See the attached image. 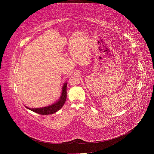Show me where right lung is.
I'll return each mask as SVG.
<instances>
[{
  "label": "right lung",
  "mask_w": 154,
  "mask_h": 154,
  "mask_svg": "<svg viewBox=\"0 0 154 154\" xmlns=\"http://www.w3.org/2000/svg\"><path fill=\"white\" fill-rule=\"evenodd\" d=\"M67 83H64L62 89V93L61 95L60 96V97L58 100L56 102L54 103L51 105H49L46 107H40V108H34L31 109L29 108L26 106H25L27 109L31 110L35 112H36L37 114H41V115H48V114H52L56 112H57L58 110H60L63 106L64 105L65 103L66 102V97H67Z\"/></svg>",
  "instance_id": "add662e5"
}]
</instances>
